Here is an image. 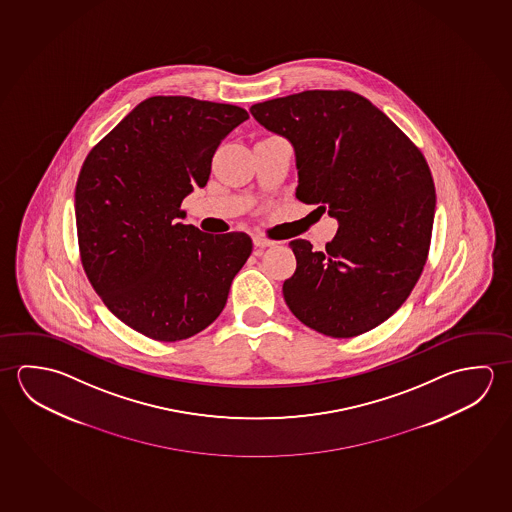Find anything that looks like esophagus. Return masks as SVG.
Returning a JSON list of instances; mask_svg holds the SVG:
<instances>
[{"label": "esophagus", "instance_id": "1", "mask_svg": "<svg viewBox=\"0 0 512 512\" xmlns=\"http://www.w3.org/2000/svg\"><path fill=\"white\" fill-rule=\"evenodd\" d=\"M252 242H254V245H256L258 249H265V247H272V245H276L274 240H269V238H267V236H263V234H254V236H252Z\"/></svg>", "mask_w": 512, "mask_h": 512}]
</instances>
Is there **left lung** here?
<instances>
[{
	"instance_id": "obj_1",
	"label": "left lung",
	"mask_w": 512,
	"mask_h": 512,
	"mask_svg": "<svg viewBox=\"0 0 512 512\" xmlns=\"http://www.w3.org/2000/svg\"><path fill=\"white\" fill-rule=\"evenodd\" d=\"M251 113L294 145L295 197L338 220L324 252L290 242L297 267L283 283L288 308L328 337L373 330L407 301L428 258L435 186L425 156L387 114L347 89L274 98Z\"/></svg>"
}]
</instances>
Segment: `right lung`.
Here are the masks:
<instances>
[{
	"instance_id": "right-lung-1",
	"label": "right lung",
	"mask_w": 512,
	"mask_h": 512,
	"mask_svg": "<svg viewBox=\"0 0 512 512\" xmlns=\"http://www.w3.org/2000/svg\"><path fill=\"white\" fill-rule=\"evenodd\" d=\"M247 118L238 105L150 96L87 154L75 188L80 261L105 306L145 337L206 330L251 256L245 233L177 222L222 139Z\"/></svg>"
}]
</instances>
